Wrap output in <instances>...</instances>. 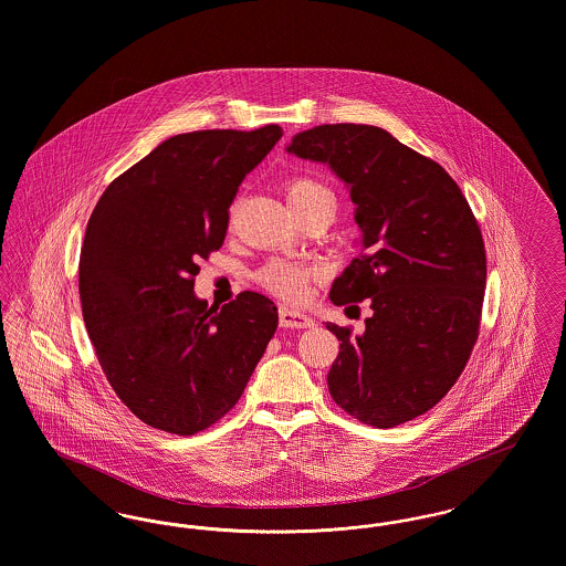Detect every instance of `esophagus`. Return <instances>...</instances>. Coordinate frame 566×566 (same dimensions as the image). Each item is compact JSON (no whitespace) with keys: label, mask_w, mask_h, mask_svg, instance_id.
I'll list each match as a JSON object with an SVG mask.
<instances>
[{"label":"esophagus","mask_w":566,"mask_h":566,"mask_svg":"<svg viewBox=\"0 0 566 566\" xmlns=\"http://www.w3.org/2000/svg\"><path fill=\"white\" fill-rule=\"evenodd\" d=\"M280 324L284 328H310V326H314V318H310L307 314L293 310V307H282L280 310Z\"/></svg>","instance_id":"obj_1"}]
</instances>
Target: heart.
Masks as SVG:
<instances>
[{
	"label": "heart",
	"mask_w": 566,
	"mask_h": 566,
	"mask_svg": "<svg viewBox=\"0 0 566 566\" xmlns=\"http://www.w3.org/2000/svg\"><path fill=\"white\" fill-rule=\"evenodd\" d=\"M318 199H333V195L314 178H293L286 185V201H289L291 210L310 206ZM256 280L275 295L298 298V296L305 295L310 271L298 268L295 263L275 259L259 270Z\"/></svg>",
	"instance_id": "b5f03b06"
}]
</instances>
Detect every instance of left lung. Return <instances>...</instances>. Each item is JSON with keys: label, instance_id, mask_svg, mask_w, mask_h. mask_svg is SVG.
<instances>
[{"label": "left lung", "instance_id": "left-lung-1", "mask_svg": "<svg viewBox=\"0 0 566 566\" xmlns=\"http://www.w3.org/2000/svg\"><path fill=\"white\" fill-rule=\"evenodd\" d=\"M350 190L360 254L331 286L335 305L371 298L365 331L328 323L339 356L326 381L356 420L390 429L439 403L478 339L485 250L450 174L371 125H321L286 146Z\"/></svg>", "mask_w": 566, "mask_h": 566}]
</instances>
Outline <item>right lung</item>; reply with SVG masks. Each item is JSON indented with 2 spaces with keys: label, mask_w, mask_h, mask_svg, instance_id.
<instances>
[{
  "label": "right lung",
  "mask_w": 566,
  "mask_h": 566,
  "mask_svg": "<svg viewBox=\"0 0 566 566\" xmlns=\"http://www.w3.org/2000/svg\"><path fill=\"white\" fill-rule=\"evenodd\" d=\"M282 137L210 129L165 139L104 190L81 252L84 324L118 399L153 429L195 434L240 401L275 328L252 291L208 307L199 259L218 250L243 178Z\"/></svg>",
  "instance_id": "1"
}]
</instances>
